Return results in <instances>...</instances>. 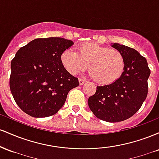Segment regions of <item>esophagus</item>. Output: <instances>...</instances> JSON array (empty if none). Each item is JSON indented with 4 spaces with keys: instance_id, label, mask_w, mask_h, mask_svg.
<instances>
[{
    "instance_id": "34e87169",
    "label": "esophagus",
    "mask_w": 159,
    "mask_h": 159,
    "mask_svg": "<svg viewBox=\"0 0 159 159\" xmlns=\"http://www.w3.org/2000/svg\"><path fill=\"white\" fill-rule=\"evenodd\" d=\"M78 81H79V84L80 85H83L85 83V81L84 80H83V79H81V78H79V79H78Z\"/></svg>"
}]
</instances>
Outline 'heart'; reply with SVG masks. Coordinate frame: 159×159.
Returning a JSON list of instances; mask_svg holds the SVG:
<instances>
[{"mask_svg":"<svg viewBox=\"0 0 159 159\" xmlns=\"http://www.w3.org/2000/svg\"><path fill=\"white\" fill-rule=\"evenodd\" d=\"M78 52L68 48L61 54V62L67 72L77 75L87 68L90 75L102 84L114 83L123 74L124 57L120 51L102 46L97 43H83Z\"/></svg>","mask_w":159,"mask_h":159,"instance_id":"heart-1","label":"heart"}]
</instances>
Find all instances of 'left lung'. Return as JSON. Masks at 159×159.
I'll use <instances>...</instances> for the list:
<instances>
[{
    "mask_svg": "<svg viewBox=\"0 0 159 159\" xmlns=\"http://www.w3.org/2000/svg\"><path fill=\"white\" fill-rule=\"evenodd\" d=\"M111 45L123 54V72L114 83L97 86L96 93L88 98V105L98 119L116 123L130 118L141 107L148 93L150 69L146 58L135 49L119 43Z\"/></svg>",
    "mask_w": 159,
    "mask_h": 159,
    "instance_id": "1",
    "label": "left lung"
}]
</instances>
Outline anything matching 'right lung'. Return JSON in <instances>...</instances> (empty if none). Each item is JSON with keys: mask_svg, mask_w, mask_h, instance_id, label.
<instances>
[{"mask_svg": "<svg viewBox=\"0 0 159 159\" xmlns=\"http://www.w3.org/2000/svg\"><path fill=\"white\" fill-rule=\"evenodd\" d=\"M73 44L61 37L40 38L16 54L11 61L10 87L16 104L27 114L36 118L55 114L69 91L79 85L61 58Z\"/></svg>", "mask_w": 159, "mask_h": 159, "instance_id": "right-lung-1", "label": "right lung"}]
</instances>
